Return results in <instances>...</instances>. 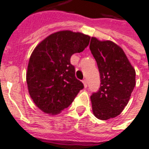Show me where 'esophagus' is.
<instances>
[{"instance_id": "esophagus-1", "label": "esophagus", "mask_w": 149, "mask_h": 149, "mask_svg": "<svg viewBox=\"0 0 149 149\" xmlns=\"http://www.w3.org/2000/svg\"><path fill=\"white\" fill-rule=\"evenodd\" d=\"M82 83L84 84V88H87L88 83H87V81H86V80H83V81H82Z\"/></svg>"}]
</instances>
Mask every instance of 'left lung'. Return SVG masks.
<instances>
[{
  "label": "left lung",
  "instance_id": "left-lung-1",
  "mask_svg": "<svg viewBox=\"0 0 149 149\" xmlns=\"http://www.w3.org/2000/svg\"><path fill=\"white\" fill-rule=\"evenodd\" d=\"M89 49L100 72V87L91 96L93 112L106 120L120 115L136 85V72L123 49L111 40L92 37Z\"/></svg>",
  "mask_w": 149,
  "mask_h": 149
}]
</instances>
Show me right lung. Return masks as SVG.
I'll return each mask as SVG.
<instances>
[{
    "instance_id": "right-lung-1",
    "label": "right lung",
    "mask_w": 149,
    "mask_h": 149,
    "mask_svg": "<svg viewBox=\"0 0 149 149\" xmlns=\"http://www.w3.org/2000/svg\"><path fill=\"white\" fill-rule=\"evenodd\" d=\"M90 37L69 30L49 35L34 49L28 65L26 81L32 100L40 109L56 115L68 108L84 84L75 77L72 54L88 45Z\"/></svg>"
}]
</instances>
